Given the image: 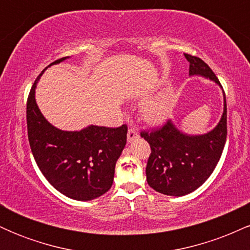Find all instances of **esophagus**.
I'll list each match as a JSON object with an SVG mask.
<instances>
[{
    "label": "esophagus",
    "instance_id": "34e87169",
    "mask_svg": "<svg viewBox=\"0 0 250 250\" xmlns=\"http://www.w3.org/2000/svg\"><path fill=\"white\" fill-rule=\"evenodd\" d=\"M139 137H140V135H139V133H137L136 129H133V128L129 129L128 133H127V141L129 143L135 141V140L139 139Z\"/></svg>",
    "mask_w": 250,
    "mask_h": 250
}]
</instances>
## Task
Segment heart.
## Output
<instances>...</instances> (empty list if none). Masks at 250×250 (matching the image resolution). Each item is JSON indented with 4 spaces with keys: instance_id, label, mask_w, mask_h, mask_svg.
<instances>
[{
    "instance_id": "b5f03b06",
    "label": "heart",
    "mask_w": 250,
    "mask_h": 250,
    "mask_svg": "<svg viewBox=\"0 0 250 250\" xmlns=\"http://www.w3.org/2000/svg\"><path fill=\"white\" fill-rule=\"evenodd\" d=\"M175 105V93L171 88L153 97L142 105V116L153 125L165 122L173 113Z\"/></svg>"
}]
</instances>
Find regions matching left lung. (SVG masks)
I'll list each match as a JSON object with an SVG mask.
<instances>
[{
	"label": "left lung",
	"mask_w": 250,
	"mask_h": 250,
	"mask_svg": "<svg viewBox=\"0 0 250 250\" xmlns=\"http://www.w3.org/2000/svg\"><path fill=\"white\" fill-rule=\"evenodd\" d=\"M189 62V76L209 79L222 88L207 63L185 54ZM223 93V113L216 127L206 134L183 133L169 120L162 128L141 136L150 145L146 175L154 190L168 196H185L207 181L219 162L227 139V103Z\"/></svg>",
	"instance_id": "left-lung-1"
}]
</instances>
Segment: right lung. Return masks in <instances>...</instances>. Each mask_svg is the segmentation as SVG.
Here are the masks:
<instances>
[{
	"label": "right lung",
	"instance_id": "1",
	"mask_svg": "<svg viewBox=\"0 0 250 250\" xmlns=\"http://www.w3.org/2000/svg\"><path fill=\"white\" fill-rule=\"evenodd\" d=\"M67 59L69 56L48 67ZM44 70L31 87L27 102L31 153L43 176L60 193L77 201L97 199L113 185L116 161L127 142V125L107 128L90 125L74 131L54 127L43 116L35 100L37 82Z\"/></svg>",
	"mask_w": 250,
	"mask_h": 250
}]
</instances>
